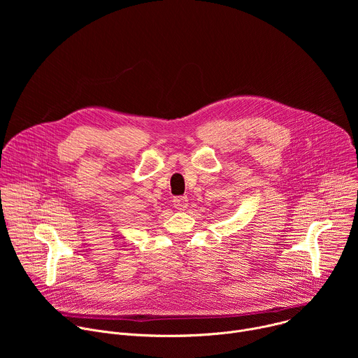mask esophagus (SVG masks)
<instances>
[{
	"instance_id": "1",
	"label": "esophagus",
	"mask_w": 358,
	"mask_h": 358,
	"mask_svg": "<svg viewBox=\"0 0 358 358\" xmlns=\"http://www.w3.org/2000/svg\"><path fill=\"white\" fill-rule=\"evenodd\" d=\"M173 206H174V208H177L180 211H184L188 206V198L187 196H174Z\"/></svg>"
}]
</instances>
